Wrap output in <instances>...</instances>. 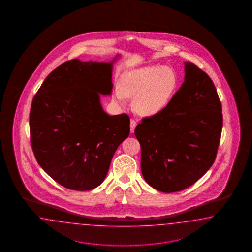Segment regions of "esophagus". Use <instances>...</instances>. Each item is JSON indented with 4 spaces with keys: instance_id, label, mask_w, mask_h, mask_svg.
<instances>
[{
    "instance_id": "34e87169",
    "label": "esophagus",
    "mask_w": 252,
    "mask_h": 252,
    "mask_svg": "<svg viewBox=\"0 0 252 252\" xmlns=\"http://www.w3.org/2000/svg\"><path fill=\"white\" fill-rule=\"evenodd\" d=\"M135 126H136V122H135V120H134V119H131V122H130V131H131V133H134Z\"/></svg>"
}]
</instances>
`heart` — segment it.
Instances as JSON below:
<instances>
[{"instance_id": "obj_1", "label": "heart", "mask_w": 252, "mask_h": 252, "mask_svg": "<svg viewBox=\"0 0 252 252\" xmlns=\"http://www.w3.org/2000/svg\"><path fill=\"white\" fill-rule=\"evenodd\" d=\"M176 84L177 78L172 68L148 66L125 73L115 95L121 105L125 104L126 97H134L135 111L152 116L167 105Z\"/></svg>"}]
</instances>
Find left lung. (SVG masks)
Returning a JSON list of instances; mask_svg holds the SVG:
<instances>
[{
    "instance_id": "1",
    "label": "left lung",
    "mask_w": 252,
    "mask_h": 252,
    "mask_svg": "<svg viewBox=\"0 0 252 252\" xmlns=\"http://www.w3.org/2000/svg\"><path fill=\"white\" fill-rule=\"evenodd\" d=\"M185 81L161 111L134 130L146 183L162 192L185 190L213 165L222 129V108L213 80L185 62Z\"/></svg>"
}]
</instances>
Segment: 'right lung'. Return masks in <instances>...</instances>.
<instances>
[{
  "mask_svg": "<svg viewBox=\"0 0 252 252\" xmlns=\"http://www.w3.org/2000/svg\"><path fill=\"white\" fill-rule=\"evenodd\" d=\"M115 61V60H114ZM113 62H64L45 78L30 112L31 144L40 167L65 188L94 189L130 133L126 114L107 115L100 95L112 91Z\"/></svg>",
  "mask_w": 252,
  "mask_h": 252,
  "instance_id": "1",
  "label": "right lung"
}]
</instances>
